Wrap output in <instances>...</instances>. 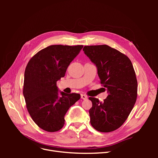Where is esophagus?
<instances>
[{"label":"esophagus","mask_w":158,"mask_h":158,"mask_svg":"<svg viewBox=\"0 0 158 158\" xmlns=\"http://www.w3.org/2000/svg\"><path fill=\"white\" fill-rule=\"evenodd\" d=\"M81 98L84 100V99H86L88 98V96L85 94H81Z\"/></svg>","instance_id":"34e87169"}]
</instances>
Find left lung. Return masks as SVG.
Segmentation results:
<instances>
[{"mask_svg":"<svg viewBox=\"0 0 158 158\" xmlns=\"http://www.w3.org/2000/svg\"><path fill=\"white\" fill-rule=\"evenodd\" d=\"M83 51L98 69L108 95L103 102L89 98L90 123L98 131L109 132L125 122L137 98L135 71L128 57L107 45L84 46Z\"/></svg>","mask_w":158,"mask_h":158,"instance_id":"obj_1","label":"left lung"}]
</instances>
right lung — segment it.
I'll return each instance as SVG.
<instances>
[{"instance_id": "right-lung-1", "label": "right lung", "mask_w": 158, "mask_h": 158, "mask_svg": "<svg viewBox=\"0 0 158 158\" xmlns=\"http://www.w3.org/2000/svg\"><path fill=\"white\" fill-rule=\"evenodd\" d=\"M83 45H53L40 51L28 62L24 73L23 94L33 121L47 132L58 131L64 125L69 109L80 99L78 94H59L56 82Z\"/></svg>"}]
</instances>
